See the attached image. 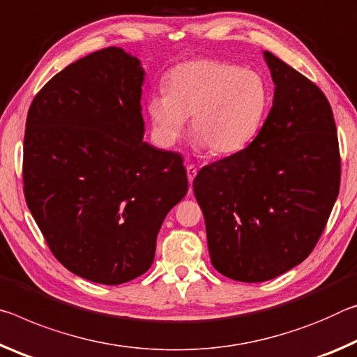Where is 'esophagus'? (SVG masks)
Here are the masks:
<instances>
[{"instance_id": "1", "label": "esophagus", "mask_w": 357, "mask_h": 357, "mask_svg": "<svg viewBox=\"0 0 357 357\" xmlns=\"http://www.w3.org/2000/svg\"><path fill=\"white\" fill-rule=\"evenodd\" d=\"M186 174H188V182H190V185H191L192 180H195V177H196V174H197L196 166H195V165H188V166H186Z\"/></svg>"}]
</instances>
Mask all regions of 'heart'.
Wrapping results in <instances>:
<instances>
[{
  "label": "heart",
  "mask_w": 357,
  "mask_h": 357,
  "mask_svg": "<svg viewBox=\"0 0 357 357\" xmlns=\"http://www.w3.org/2000/svg\"><path fill=\"white\" fill-rule=\"evenodd\" d=\"M268 109V89L258 73L217 60H191L166 74L165 93L151 95L147 115L158 142L174 145L191 116L197 149L241 153L258 136Z\"/></svg>",
  "instance_id": "obj_1"
}]
</instances>
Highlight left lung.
Listing matches in <instances>:
<instances>
[{
    "label": "left lung",
    "mask_w": 357,
    "mask_h": 357,
    "mask_svg": "<svg viewBox=\"0 0 357 357\" xmlns=\"http://www.w3.org/2000/svg\"><path fill=\"white\" fill-rule=\"evenodd\" d=\"M264 60L275 91L259 134L192 182L213 267L245 283L301 264L340 190L337 128L324 93L271 52Z\"/></svg>",
    "instance_id": "left-lung-1"
}]
</instances>
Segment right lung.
Returning a JSON list of instances; mask_svg holds the SVG:
<instances>
[{"label": "right lung", "instance_id": "right-lung-1", "mask_svg": "<svg viewBox=\"0 0 357 357\" xmlns=\"http://www.w3.org/2000/svg\"><path fill=\"white\" fill-rule=\"evenodd\" d=\"M144 75L120 47L93 52L47 82L26 116L28 208L55 258L101 284L149 271L188 191L182 156L144 142Z\"/></svg>", "mask_w": 357, "mask_h": 357}]
</instances>
